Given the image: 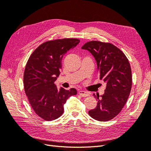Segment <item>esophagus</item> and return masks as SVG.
<instances>
[{"instance_id": "esophagus-1", "label": "esophagus", "mask_w": 151, "mask_h": 151, "mask_svg": "<svg viewBox=\"0 0 151 151\" xmlns=\"http://www.w3.org/2000/svg\"><path fill=\"white\" fill-rule=\"evenodd\" d=\"M79 94L82 97H87L90 95L89 93L87 92V91H79Z\"/></svg>"}]
</instances>
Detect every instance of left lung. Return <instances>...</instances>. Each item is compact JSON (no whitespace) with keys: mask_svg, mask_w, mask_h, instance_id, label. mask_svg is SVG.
Listing matches in <instances>:
<instances>
[{"mask_svg":"<svg viewBox=\"0 0 151 151\" xmlns=\"http://www.w3.org/2000/svg\"><path fill=\"white\" fill-rule=\"evenodd\" d=\"M82 49L88 50L96 61L99 79L106 83L104 93L94 96L97 106L89 111L90 116L100 122L110 120L125 104L132 88V70L127 57L109 43L91 41Z\"/></svg>","mask_w":151,"mask_h":151,"instance_id":"1","label":"left lung"}]
</instances>
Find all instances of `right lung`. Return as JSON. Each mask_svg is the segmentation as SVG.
I'll return each mask as SVG.
<instances>
[{"instance_id":"add662e5","label":"right lung","mask_w":151,"mask_h":151,"mask_svg":"<svg viewBox=\"0 0 151 151\" xmlns=\"http://www.w3.org/2000/svg\"><path fill=\"white\" fill-rule=\"evenodd\" d=\"M79 42L75 38L48 41L35 50L26 63L25 93L36 114L45 120L52 121L60 117L67 99L77 94L74 88L58 89L54 83L60 74L63 56Z\"/></svg>"}]
</instances>
